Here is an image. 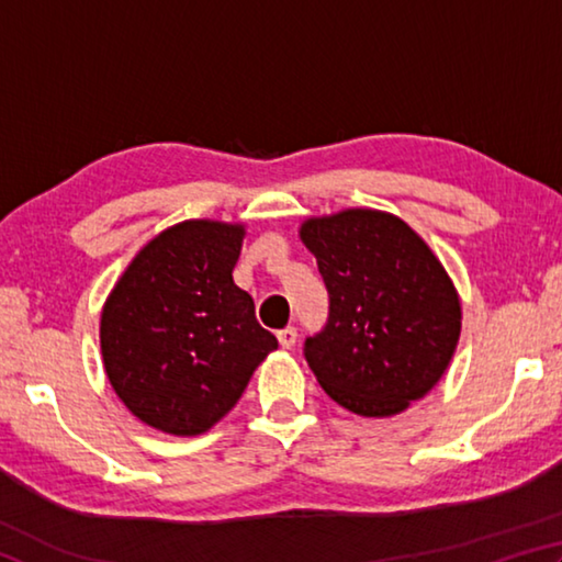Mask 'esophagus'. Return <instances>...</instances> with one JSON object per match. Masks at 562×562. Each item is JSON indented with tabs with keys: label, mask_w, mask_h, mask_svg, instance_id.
Instances as JSON below:
<instances>
[{
	"label": "esophagus",
	"mask_w": 562,
	"mask_h": 562,
	"mask_svg": "<svg viewBox=\"0 0 562 562\" xmlns=\"http://www.w3.org/2000/svg\"><path fill=\"white\" fill-rule=\"evenodd\" d=\"M278 339H280L282 349H292L294 341H297V329H294V327H284V329L278 331Z\"/></svg>",
	"instance_id": "obj_1"
}]
</instances>
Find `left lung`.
<instances>
[{
  "instance_id": "1",
  "label": "left lung",
  "mask_w": 562,
  "mask_h": 562,
  "mask_svg": "<svg viewBox=\"0 0 562 562\" xmlns=\"http://www.w3.org/2000/svg\"><path fill=\"white\" fill-rule=\"evenodd\" d=\"M302 243L329 292L304 341L322 389L359 416H394L431 392L459 345L461 302L431 247L396 215L349 207L310 217Z\"/></svg>"
}]
</instances>
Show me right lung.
Returning <instances> with one entry per match:
<instances>
[{
    "mask_svg": "<svg viewBox=\"0 0 562 562\" xmlns=\"http://www.w3.org/2000/svg\"><path fill=\"white\" fill-rule=\"evenodd\" d=\"M245 227L186 221L156 235L121 274L101 312V355L133 416L198 436L231 412L260 361L278 349L233 282Z\"/></svg>",
    "mask_w": 562,
    "mask_h": 562,
    "instance_id": "1",
    "label": "right lung"
}]
</instances>
